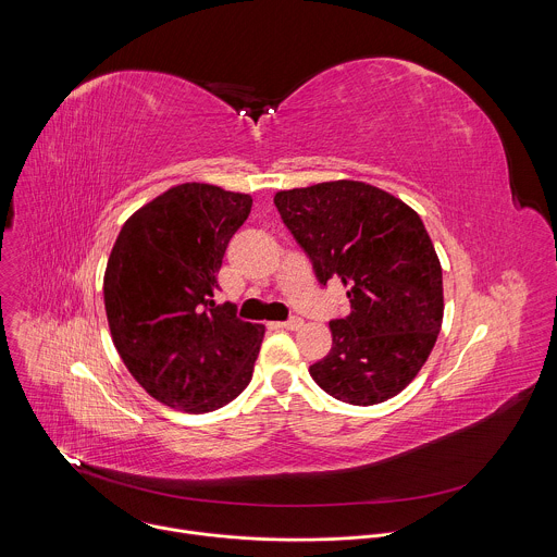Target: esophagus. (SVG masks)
<instances>
[{"label": "esophagus", "instance_id": "esophagus-1", "mask_svg": "<svg viewBox=\"0 0 557 557\" xmlns=\"http://www.w3.org/2000/svg\"><path fill=\"white\" fill-rule=\"evenodd\" d=\"M273 326L280 329V331H297V329L304 326V322L299 320V317H293V320H288V322H277V324H273Z\"/></svg>", "mask_w": 557, "mask_h": 557}]
</instances>
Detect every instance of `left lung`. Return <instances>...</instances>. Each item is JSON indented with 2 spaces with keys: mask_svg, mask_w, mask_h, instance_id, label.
Instances as JSON below:
<instances>
[{
  "mask_svg": "<svg viewBox=\"0 0 557 557\" xmlns=\"http://www.w3.org/2000/svg\"><path fill=\"white\" fill-rule=\"evenodd\" d=\"M273 202L320 284L339 280L350 301L310 376L350 406L392 399L428 361L443 322V271L423 220L359 181L277 191Z\"/></svg>",
  "mask_w": 557,
  "mask_h": 557,
  "instance_id": "obj_1",
  "label": "left lung"
}]
</instances>
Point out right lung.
Listing matches in <instances>:
<instances>
[{
  "label": "right lung",
  "instance_id": "1",
  "mask_svg": "<svg viewBox=\"0 0 557 557\" xmlns=\"http://www.w3.org/2000/svg\"><path fill=\"white\" fill-rule=\"evenodd\" d=\"M251 205L215 185L172 187L123 224L110 253L112 342L132 376L174 410H218L253 376L264 326L213 301L226 245Z\"/></svg>",
  "mask_w": 557,
  "mask_h": 557
}]
</instances>
